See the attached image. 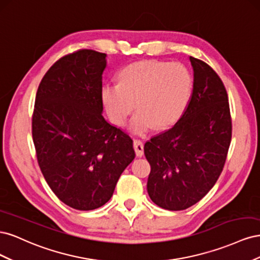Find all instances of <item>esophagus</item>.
I'll return each instance as SVG.
<instances>
[{
	"instance_id": "1",
	"label": "esophagus",
	"mask_w": 260,
	"mask_h": 260,
	"mask_svg": "<svg viewBox=\"0 0 260 260\" xmlns=\"http://www.w3.org/2000/svg\"><path fill=\"white\" fill-rule=\"evenodd\" d=\"M133 147H135L136 155L138 157H142L144 154V145L143 142L140 140H133Z\"/></svg>"
}]
</instances>
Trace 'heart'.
I'll list each match as a JSON object with an SVG mask.
<instances>
[{
    "label": "heart",
    "mask_w": 260,
    "mask_h": 260,
    "mask_svg": "<svg viewBox=\"0 0 260 260\" xmlns=\"http://www.w3.org/2000/svg\"><path fill=\"white\" fill-rule=\"evenodd\" d=\"M193 93L192 74L183 64L141 60L124 67L118 83H105L101 98L114 124L122 125L136 107L130 129L141 135L175 123L186 109ZM136 103L135 104L134 102Z\"/></svg>",
    "instance_id": "obj_1"
}]
</instances>
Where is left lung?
<instances>
[{"label":"left lung","instance_id":"8db88e82","mask_svg":"<svg viewBox=\"0 0 260 260\" xmlns=\"http://www.w3.org/2000/svg\"><path fill=\"white\" fill-rule=\"evenodd\" d=\"M193 93L176 124L144 145L151 165L147 193L164 209L183 210L201 201L222 172L231 143L226 90L205 61L190 56Z\"/></svg>","mask_w":260,"mask_h":260}]
</instances>
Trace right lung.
Listing matches in <instances>:
<instances>
[{
    "instance_id": "1",
    "label": "right lung",
    "mask_w": 260,
    "mask_h": 260,
    "mask_svg": "<svg viewBox=\"0 0 260 260\" xmlns=\"http://www.w3.org/2000/svg\"><path fill=\"white\" fill-rule=\"evenodd\" d=\"M106 54L79 50L59 58L39 84L32 115L37 159L51 190L69 207L111 200L135 159L133 141L109 124L101 98Z\"/></svg>"
}]
</instances>
